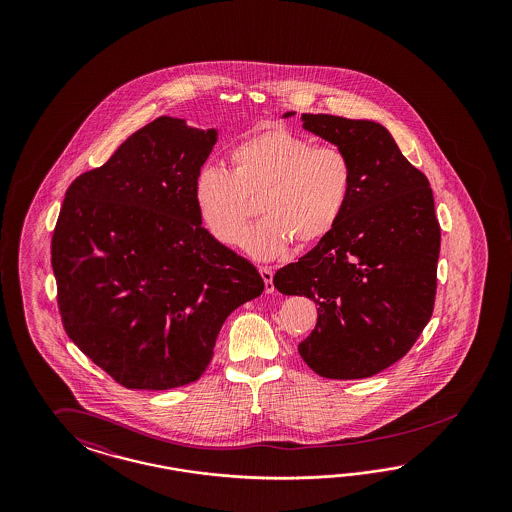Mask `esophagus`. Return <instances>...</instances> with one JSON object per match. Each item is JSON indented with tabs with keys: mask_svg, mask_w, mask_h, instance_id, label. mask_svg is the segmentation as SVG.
I'll use <instances>...</instances> for the list:
<instances>
[{
	"mask_svg": "<svg viewBox=\"0 0 512 512\" xmlns=\"http://www.w3.org/2000/svg\"><path fill=\"white\" fill-rule=\"evenodd\" d=\"M259 272H261V276H263L264 281V291L266 293H274V270L270 268V266H259Z\"/></svg>",
	"mask_w": 512,
	"mask_h": 512,
	"instance_id": "esophagus-1",
	"label": "esophagus"
}]
</instances>
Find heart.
<instances>
[{"label": "heart", "mask_w": 512, "mask_h": 512, "mask_svg": "<svg viewBox=\"0 0 512 512\" xmlns=\"http://www.w3.org/2000/svg\"><path fill=\"white\" fill-rule=\"evenodd\" d=\"M231 171L202 167L193 182V202L202 227L223 246L240 240L259 199L263 219L244 236L253 257H278L295 242H323L345 216L355 165L336 144L313 140L287 127H266L234 144Z\"/></svg>", "instance_id": "heart-1"}]
</instances>
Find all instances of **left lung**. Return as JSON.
I'll return each instance as SVG.
<instances>
[{
    "instance_id": "obj_1",
    "label": "left lung",
    "mask_w": 512,
    "mask_h": 512,
    "mask_svg": "<svg viewBox=\"0 0 512 512\" xmlns=\"http://www.w3.org/2000/svg\"><path fill=\"white\" fill-rule=\"evenodd\" d=\"M302 120L351 155L355 187L334 233L279 268L274 287L319 306L317 325L298 345L313 372L372 377L409 353L434 313L441 246L434 193L383 125L332 114Z\"/></svg>"
}]
</instances>
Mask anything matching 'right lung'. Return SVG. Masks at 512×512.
I'll return each instance as SVG.
<instances>
[{"mask_svg": "<svg viewBox=\"0 0 512 512\" xmlns=\"http://www.w3.org/2000/svg\"><path fill=\"white\" fill-rule=\"evenodd\" d=\"M216 140V129L161 116L65 193L50 248L63 328L122 387L197 381L225 319L264 291L193 202Z\"/></svg>", "mask_w": 512, "mask_h": 512, "instance_id": "add662e5", "label": "right lung"}]
</instances>
